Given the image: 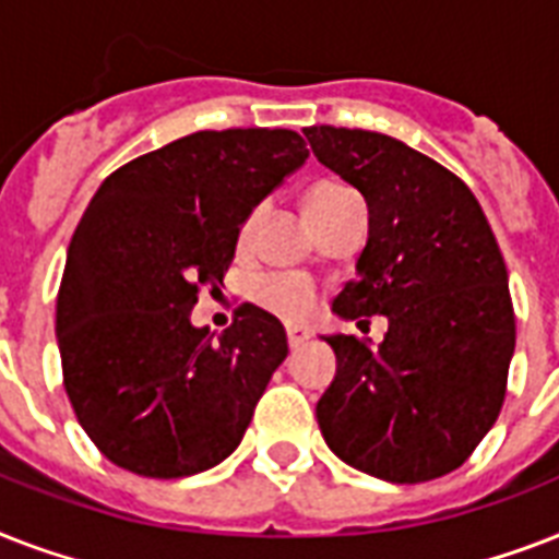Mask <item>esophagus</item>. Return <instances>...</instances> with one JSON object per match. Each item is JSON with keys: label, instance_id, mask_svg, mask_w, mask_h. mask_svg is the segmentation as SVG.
Instances as JSON below:
<instances>
[{"label": "esophagus", "instance_id": "34e87169", "mask_svg": "<svg viewBox=\"0 0 559 559\" xmlns=\"http://www.w3.org/2000/svg\"><path fill=\"white\" fill-rule=\"evenodd\" d=\"M307 340H310V333L307 331H301V328H287L289 348H298V345H305Z\"/></svg>", "mask_w": 559, "mask_h": 559}]
</instances>
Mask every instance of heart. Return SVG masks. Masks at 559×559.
<instances>
[{
    "label": "heart",
    "instance_id": "b5f03b06",
    "mask_svg": "<svg viewBox=\"0 0 559 559\" xmlns=\"http://www.w3.org/2000/svg\"><path fill=\"white\" fill-rule=\"evenodd\" d=\"M359 197L350 188L336 186V182H319L310 191L305 193V214L310 223H319L322 217L333 214V211L345 209L350 202H357ZM263 219V209L261 205H254L249 214L240 223V231H237V243L240 249L252 243L254 231L261 226ZM254 301L263 307V310H270V313L281 316V319H289V322H296V319H305L316 305V293L310 284L298 278H287V275H270V278H261L254 284Z\"/></svg>",
    "mask_w": 559,
    "mask_h": 559
}]
</instances>
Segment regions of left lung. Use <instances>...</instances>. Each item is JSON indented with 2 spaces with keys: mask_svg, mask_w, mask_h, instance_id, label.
<instances>
[{
  "mask_svg": "<svg viewBox=\"0 0 559 559\" xmlns=\"http://www.w3.org/2000/svg\"><path fill=\"white\" fill-rule=\"evenodd\" d=\"M324 168L368 202V243L333 313L389 333L371 350L324 336L336 377L316 403L345 464L394 485L459 469L502 412L516 345L508 266L464 182L408 144L348 127H307Z\"/></svg>",
  "mask_w": 559,
  "mask_h": 559,
  "instance_id": "8db88e82",
  "label": "left lung"
}]
</instances>
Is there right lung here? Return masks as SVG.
I'll return each mask as SVG.
<instances>
[{
	"instance_id": "add662e5",
	"label": "right lung",
	"mask_w": 559,
	"mask_h": 559,
	"mask_svg": "<svg viewBox=\"0 0 559 559\" xmlns=\"http://www.w3.org/2000/svg\"><path fill=\"white\" fill-rule=\"evenodd\" d=\"M293 130H200L109 174L83 211L57 293V345L78 424L116 467L182 478L237 450L287 357L275 316L240 305L193 328L240 223L305 165Z\"/></svg>"
}]
</instances>
